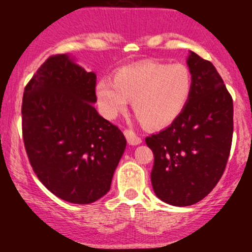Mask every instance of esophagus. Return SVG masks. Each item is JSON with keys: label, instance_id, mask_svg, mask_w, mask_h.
<instances>
[{"label": "esophagus", "instance_id": "esophagus-1", "mask_svg": "<svg viewBox=\"0 0 252 252\" xmlns=\"http://www.w3.org/2000/svg\"><path fill=\"white\" fill-rule=\"evenodd\" d=\"M124 135H126V140H128L129 144H131V146H137V144H140L142 142V140H141V137L136 134L135 131H132V130L130 129H126L124 130Z\"/></svg>", "mask_w": 252, "mask_h": 252}]
</instances>
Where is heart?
<instances>
[{
	"instance_id": "heart-1",
	"label": "heart",
	"mask_w": 252,
	"mask_h": 252,
	"mask_svg": "<svg viewBox=\"0 0 252 252\" xmlns=\"http://www.w3.org/2000/svg\"><path fill=\"white\" fill-rule=\"evenodd\" d=\"M192 89V72L186 65L149 62L122 68L115 80H98L96 97L105 117H116L132 100L138 120L152 128H161L181 114Z\"/></svg>"
}]
</instances>
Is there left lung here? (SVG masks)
<instances>
[{
    "mask_svg": "<svg viewBox=\"0 0 252 252\" xmlns=\"http://www.w3.org/2000/svg\"><path fill=\"white\" fill-rule=\"evenodd\" d=\"M193 89L173 123L146 138L154 154L152 186L173 206L204 199L220 180L233 134V103L212 63L189 51Z\"/></svg>",
    "mask_w": 252,
    "mask_h": 252,
    "instance_id": "1",
    "label": "left lung"
}]
</instances>
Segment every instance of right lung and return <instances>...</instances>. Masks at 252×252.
Returning <instances> with one entry per match:
<instances>
[{
  "instance_id": "right-lung-1",
  "label": "right lung",
  "mask_w": 252,
  "mask_h": 252,
  "mask_svg": "<svg viewBox=\"0 0 252 252\" xmlns=\"http://www.w3.org/2000/svg\"><path fill=\"white\" fill-rule=\"evenodd\" d=\"M96 78L68 54L50 57L22 99L33 170L46 189L72 204H91L109 192L126 146L123 132L94 109Z\"/></svg>"
}]
</instances>
